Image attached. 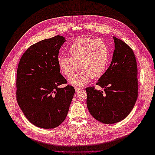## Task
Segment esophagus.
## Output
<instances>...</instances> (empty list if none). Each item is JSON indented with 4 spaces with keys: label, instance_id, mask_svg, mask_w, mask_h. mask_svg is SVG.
I'll return each mask as SVG.
<instances>
[{
    "label": "esophagus",
    "instance_id": "1",
    "mask_svg": "<svg viewBox=\"0 0 155 155\" xmlns=\"http://www.w3.org/2000/svg\"><path fill=\"white\" fill-rule=\"evenodd\" d=\"M83 89L82 88H80V87H75V91L76 93H78L79 91H83Z\"/></svg>",
    "mask_w": 155,
    "mask_h": 155
}]
</instances>
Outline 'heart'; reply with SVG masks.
I'll use <instances>...</instances> for the list:
<instances>
[{
  "label": "heart",
  "mask_w": 155,
  "mask_h": 155,
  "mask_svg": "<svg viewBox=\"0 0 155 155\" xmlns=\"http://www.w3.org/2000/svg\"><path fill=\"white\" fill-rule=\"evenodd\" d=\"M71 57L60 55L58 64L61 72L70 77L78 67L81 70L68 78L76 87H83L91 77H99L107 70L110 58L107 44L101 39L81 38L74 41L68 48Z\"/></svg>",
  "instance_id": "obj_1"
}]
</instances>
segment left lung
<instances>
[{
    "label": "left lung",
    "mask_w": 155,
    "mask_h": 155,
    "mask_svg": "<svg viewBox=\"0 0 155 155\" xmlns=\"http://www.w3.org/2000/svg\"><path fill=\"white\" fill-rule=\"evenodd\" d=\"M115 48L111 63L97 85L86 88L88 111L95 119L113 124L124 119L133 110L138 97L137 64L129 46L113 37Z\"/></svg>",
    "instance_id": "left-lung-1"
}]
</instances>
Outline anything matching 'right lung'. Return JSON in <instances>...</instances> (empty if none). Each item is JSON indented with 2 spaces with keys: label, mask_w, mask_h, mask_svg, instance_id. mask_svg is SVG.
Masks as SVG:
<instances>
[{
  "label": "right lung",
  "mask_w": 155,
  "mask_h": 155,
  "mask_svg": "<svg viewBox=\"0 0 155 155\" xmlns=\"http://www.w3.org/2000/svg\"><path fill=\"white\" fill-rule=\"evenodd\" d=\"M60 35L31 45L22 54L16 72V101L27 119L42 128L59 126L67 117L75 90L60 73Z\"/></svg>",
  "instance_id": "obj_1"
}]
</instances>
